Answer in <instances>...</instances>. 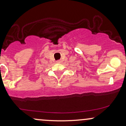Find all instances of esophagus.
<instances>
[{
    "mask_svg": "<svg viewBox=\"0 0 126 126\" xmlns=\"http://www.w3.org/2000/svg\"><path fill=\"white\" fill-rule=\"evenodd\" d=\"M56 62H57V63H61L62 61H61V60H57V61H56Z\"/></svg>",
    "mask_w": 126,
    "mask_h": 126,
    "instance_id": "obj_1",
    "label": "esophagus"
}]
</instances>
